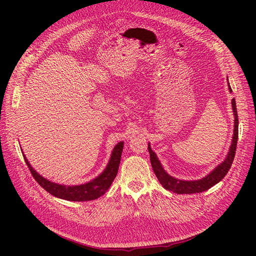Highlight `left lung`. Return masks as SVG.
<instances>
[{"instance_id":"1","label":"left lung","mask_w":256,"mask_h":256,"mask_svg":"<svg viewBox=\"0 0 256 256\" xmlns=\"http://www.w3.org/2000/svg\"><path fill=\"white\" fill-rule=\"evenodd\" d=\"M228 90L232 92L228 79ZM232 108H233V114H234L235 120H234V134H233V138H232V143L230 146L228 152L226 154V159H224L220 164L216 166L210 173L207 174L205 177L200 178V180H182L170 175L164 168V166H162L161 162L157 157V154H154V152H152L150 144L148 143V152H150V164L154 170V173L156 174L159 182L164 186V189L172 191L174 193H178V194H192V193H200V192L206 191L223 180L224 176L226 175L228 170L230 168L232 164H233L235 152H236L237 140H238V115H237L236 102L234 98L232 99Z\"/></svg>"}]
</instances>
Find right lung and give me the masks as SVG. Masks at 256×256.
Wrapping results in <instances>:
<instances>
[{"instance_id":"add662e5","label":"right lung","mask_w":256,"mask_h":256,"mask_svg":"<svg viewBox=\"0 0 256 256\" xmlns=\"http://www.w3.org/2000/svg\"><path fill=\"white\" fill-rule=\"evenodd\" d=\"M122 148L124 142H120L116 144L112 150L110 160L108 162V164L104 171L97 177H95L94 180H92L85 184L74 186H65L47 180V178L42 177L40 174H38L36 172V170L32 168L24 154H23V158H24L30 171L32 173L36 182L40 184L46 191H48L50 194L58 198L72 200V202H85V200H92L100 198L110 188V186L112 184L114 178L118 172Z\"/></svg>"}]
</instances>
